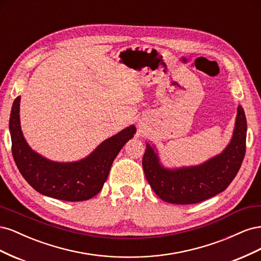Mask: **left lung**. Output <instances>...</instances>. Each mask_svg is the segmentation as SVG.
Wrapping results in <instances>:
<instances>
[{
  "label": "left lung",
  "mask_w": 261,
  "mask_h": 261,
  "mask_svg": "<svg viewBox=\"0 0 261 261\" xmlns=\"http://www.w3.org/2000/svg\"><path fill=\"white\" fill-rule=\"evenodd\" d=\"M247 122L241 106L230 144L220 154L202 164L179 169H167L160 163L154 149L147 144L143 168L148 183L164 201L192 204L223 192L238 174L246 151Z\"/></svg>",
  "instance_id": "8db88e82"
}]
</instances>
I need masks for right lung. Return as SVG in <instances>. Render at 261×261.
I'll return each mask as SVG.
<instances>
[{
    "mask_svg": "<svg viewBox=\"0 0 261 261\" xmlns=\"http://www.w3.org/2000/svg\"><path fill=\"white\" fill-rule=\"evenodd\" d=\"M19 102H13L10 117L12 153L22 177L38 193L65 201H84L96 196L107 180L115 156L134 136L129 127L106 139L85 159L54 162L35 152L23 138L19 121Z\"/></svg>",
    "mask_w": 261,
    "mask_h": 261,
    "instance_id": "1",
    "label": "right lung"
}]
</instances>
